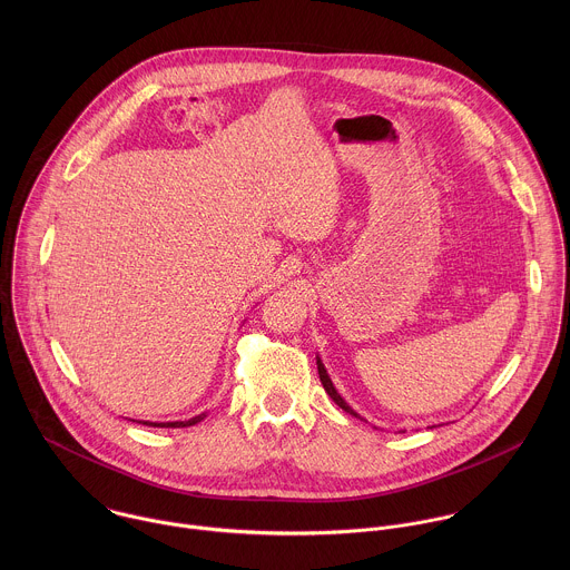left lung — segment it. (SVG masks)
I'll use <instances>...</instances> for the list:
<instances>
[{
    "label": "left lung",
    "instance_id": "1",
    "mask_svg": "<svg viewBox=\"0 0 570 570\" xmlns=\"http://www.w3.org/2000/svg\"><path fill=\"white\" fill-rule=\"evenodd\" d=\"M318 375H321V382H323V386H325L326 393H328V397L337 404V406L342 407L344 412H348V414H353V416H357V412L353 410V407L348 406L340 395H337V391L333 389V384H331V380H328V375H326L325 366H323V362L318 360Z\"/></svg>",
    "mask_w": 570,
    "mask_h": 570
}]
</instances>
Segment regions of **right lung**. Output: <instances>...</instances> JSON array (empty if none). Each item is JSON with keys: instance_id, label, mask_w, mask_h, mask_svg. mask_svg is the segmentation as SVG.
I'll use <instances>...</instances> for the list:
<instances>
[{"instance_id": "add662e5", "label": "right lung", "mask_w": 570, "mask_h": 570, "mask_svg": "<svg viewBox=\"0 0 570 570\" xmlns=\"http://www.w3.org/2000/svg\"><path fill=\"white\" fill-rule=\"evenodd\" d=\"M204 416H206V414H197V416H193V419H188V421H168V423H151V421H142V423H145V425H154V428H186V425H195V423H199Z\"/></svg>"}]
</instances>
